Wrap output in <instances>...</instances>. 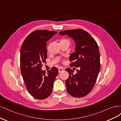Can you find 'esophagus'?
I'll return each mask as SVG.
<instances>
[{
    "label": "esophagus",
    "mask_w": 121,
    "mask_h": 121,
    "mask_svg": "<svg viewBox=\"0 0 121 121\" xmlns=\"http://www.w3.org/2000/svg\"><path fill=\"white\" fill-rule=\"evenodd\" d=\"M58 71H59V73H60L62 71H64V68H63L62 67H60L59 69H58Z\"/></svg>",
    "instance_id": "obj_1"
}]
</instances>
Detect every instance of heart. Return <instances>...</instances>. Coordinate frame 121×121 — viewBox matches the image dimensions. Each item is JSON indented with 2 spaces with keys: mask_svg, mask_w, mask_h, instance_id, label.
Listing matches in <instances>:
<instances>
[{
  "mask_svg": "<svg viewBox=\"0 0 121 121\" xmlns=\"http://www.w3.org/2000/svg\"><path fill=\"white\" fill-rule=\"evenodd\" d=\"M68 41V40H67V39H61V40H60V42H65V41Z\"/></svg>",
  "mask_w": 121,
  "mask_h": 121,
  "instance_id": "b5f03b06",
  "label": "heart"
}]
</instances>
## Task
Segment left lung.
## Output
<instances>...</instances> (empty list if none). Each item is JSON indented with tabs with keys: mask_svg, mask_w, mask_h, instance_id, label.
<instances>
[{
	"mask_svg": "<svg viewBox=\"0 0 121 121\" xmlns=\"http://www.w3.org/2000/svg\"><path fill=\"white\" fill-rule=\"evenodd\" d=\"M62 36L67 35L75 43V52L70 55V66L80 67L73 74L70 68L66 69L69 73L66 80L67 91L69 95L81 97L88 95L96 82L100 70V54L98 45L91 35L82 29L61 31Z\"/></svg>",
	"mask_w": 121,
	"mask_h": 121,
	"instance_id": "left-lung-1",
	"label": "left lung"
}]
</instances>
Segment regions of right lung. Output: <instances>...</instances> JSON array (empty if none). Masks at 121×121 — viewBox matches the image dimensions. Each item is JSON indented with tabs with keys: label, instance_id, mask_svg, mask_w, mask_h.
Here are the masks:
<instances>
[{
	"label": "right lung",
	"instance_id": "right-lung-1",
	"mask_svg": "<svg viewBox=\"0 0 121 121\" xmlns=\"http://www.w3.org/2000/svg\"><path fill=\"white\" fill-rule=\"evenodd\" d=\"M57 32L36 30L23 42L21 49L20 66L23 80L30 94L38 99H44L51 94L58 70L53 67L46 73L42 63H46L47 42Z\"/></svg>",
	"mask_w": 121,
	"mask_h": 121
}]
</instances>
